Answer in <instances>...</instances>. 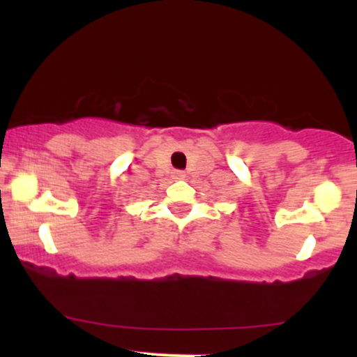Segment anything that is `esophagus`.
<instances>
[{"label":"esophagus","instance_id":"1","mask_svg":"<svg viewBox=\"0 0 357 357\" xmlns=\"http://www.w3.org/2000/svg\"><path fill=\"white\" fill-rule=\"evenodd\" d=\"M173 176L176 179H183L184 178V171H179V169H176L174 173H173Z\"/></svg>","mask_w":357,"mask_h":357}]
</instances>
